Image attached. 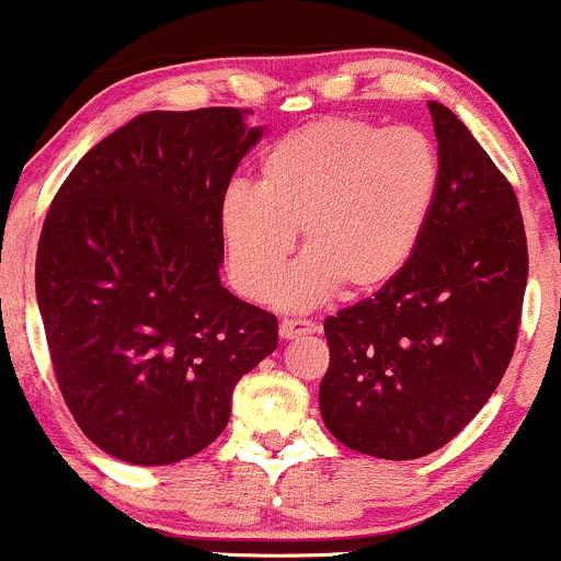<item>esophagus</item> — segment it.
Wrapping results in <instances>:
<instances>
[{"instance_id": "34e87169", "label": "esophagus", "mask_w": 561, "mask_h": 561, "mask_svg": "<svg viewBox=\"0 0 561 561\" xmlns=\"http://www.w3.org/2000/svg\"><path fill=\"white\" fill-rule=\"evenodd\" d=\"M278 331H280V339L291 342V339H299V336H307V333H314V331H318V325L310 323V320H283Z\"/></svg>"}]
</instances>
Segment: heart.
<instances>
[{
	"label": "heart",
	"mask_w": 561,
	"mask_h": 561,
	"mask_svg": "<svg viewBox=\"0 0 561 561\" xmlns=\"http://www.w3.org/2000/svg\"><path fill=\"white\" fill-rule=\"evenodd\" d=\"M439 156L424 131L320 118L264 150L256 187H228L219 232L232 283L264 299L302 230L306 256L276 284L283 310H312L339 288L381 291L416 254L439 198Z\"/></svg>",
	"instance_id": "heart-1"
}]
</instances>
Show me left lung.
I'll use <instances>...</instances> for the list:
<instances>
[{"mask_svg":"<svg viewBox=\"0 0 561 561\" xmlns=\"http://www.w3.org/2000/svg\"><path fill=\"white\" fill-rule=\"evenodd\" d=\"M439 198L405 270L325 320L320 416L350 450L411 461L450 443L495 392L517 344L527 238L512 185L467 124L430 103Z\"/></svg>","mask_w":561,"mask_h":561,"instance_id":"obj_1","label":"left lung"}]
</instances>
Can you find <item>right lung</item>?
Wrapping results in <instances>:
<instances>
[{"mask_svg": "<svg viewBox=\"0 0 561 561\" xmlns=\"http://www.w3.org/2000/svg\"><path fill=\"white\" fill-rule=\"evenodd\" d=\"M249 111H148L68 174L36 251L49 357L81 432L118 461L196 456L278 318L219 283V201L262 137Z\"/></svg>", "mask_w": 561, "mask_h": 561, "instance_id": "1", "label": "right lung"}]
</instances>
